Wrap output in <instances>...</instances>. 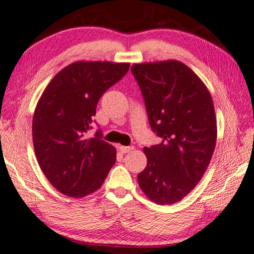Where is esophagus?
Here are the masks:
<instances>
[{"label": "esophagus", "instance_id": "1", "mask_svg": "<svg viewBox=\"0 0 254 254\" xmlns=\"http://www.w3.org/2000/svg\"><path fill=\"white\" fill-rule=\"evenodd\" d=\"M119 150H120V151H121L122 153H127V152L132 151L133 147H132V145H127H127H120Z\"/></svg>", "mask_w": 254, "mask_h": 254}]
</instances>
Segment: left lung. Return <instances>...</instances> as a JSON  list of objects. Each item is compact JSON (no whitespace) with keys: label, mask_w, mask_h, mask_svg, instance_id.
<instances>
[{"label":"left lung","mask_w":254,"mask_h":254,"mask_svg":"<svg viewBox=\"0 0 254 254\" xmlns=\"http://www.w3.org/2000/svg\"><path fill=\"white\" fill-rule=\"evenodd\" d=\"M150 127L161 143L143 148L148 162L140 188L159 205L182 200L203 177L216 144V118L208 89L177 60L134 64Z\"/></svg>","instance_id":"1"}]
</instances>
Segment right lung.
<instances>
[{
  "instance_id": "right-lung-1",
  "label": "right lung",
  "mask_w": 254,
  "mask_h": 254,
  "mask_svg": "<svg viewBox=\"0 0 254 254\" xmlns=\"http://www.w3.org/2000/svg\"><path fill=\"white\" fill-rule=\"evenodd\" d=\"M130 64L77 62L56 75L42 93L32 120L37 160L62 194L84 197L102 186L117 160L113 145L93 137V117L103 94L121 80Z\"/></svg>"
}]
</instances>
